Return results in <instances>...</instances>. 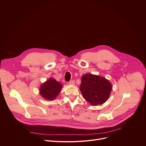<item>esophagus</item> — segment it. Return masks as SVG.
Wrapping results in <instances>:
<instances>
[{
	"label": "esophagus",
	"mask_w": 146,
	"mask_h": 146,
	"mask_svg": "<svg viewBox=\"0 0 146 146\" xmlns=\"http://www.w3.org/2000/svg\"><path fill=\"white\" fill-rule=\"evenodd\" d=\"M69 84L70 85H74V84H75V81L73 80H71V81H70L69 82Z\"/></svg>",
	"instance_id": "esophagus-1"
}]
</instances>
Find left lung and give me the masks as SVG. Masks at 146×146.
Returning a JSON list of instances; mask_svg holds the SVG:
<instances>
[{"instance_id": "left-lung-1", "label": "left lung", "mask_w": 146, "mask_h": 146, "mask_svg": "<svg viewBox=\"0 0 146 146\" xmlns=\"http://www.w3.org/2000/svg\"><path fill=\"white\" fill-rule=\"evenodd\" d=\"M80 89L83 98L92 105L96 106L108 100L112 87L110 81L105 78L86 74L81 78Z\"/></svg>"}]
</instances>
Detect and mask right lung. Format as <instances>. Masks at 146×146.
<instances>
[{
    "label": "right lung",
    "mask_w": 146,
    "mask_h": 146,
    "mask_svg": "<svg viewBox=\"0 0 146 146\" xmlns=\"http://www.w3.org/2000/svg\"><path fill=\"white\" fill-rule=\"evenodd\" d=\"M62 86L55 79L50 78L41 85L40 88V95L44 98L52 100L54 99L60 91Z\"/></svg>",
    "instance_id": "add662e5"
}]
</instances>
